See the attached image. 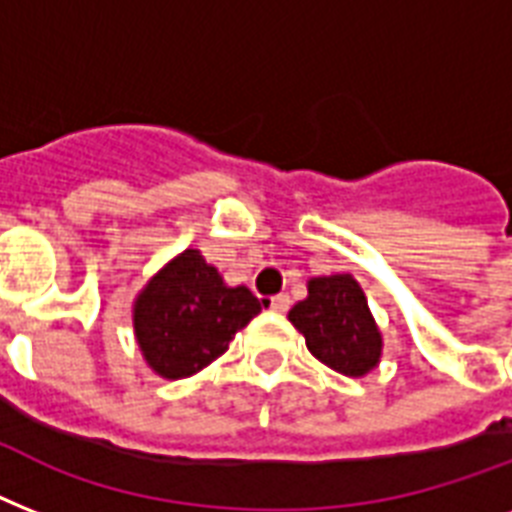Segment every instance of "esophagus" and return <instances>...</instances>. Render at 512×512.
I'll list each match as a JSON object with an SVG mask.
<instances>
[{
  "label": "esophagus",
  "instance_id": "esophagus-1",
  "mask_svg": "<svg viewBox=\"0 0 512 512\" xmlns=\"http://www.w3.org/2000/svg\"><path fill=\"white\" fill-rule=\"evenodd\" d=\"M289 305H292V300H289V295H276L271 297V311L276 313H287Z\"/></svg>",
  "mask_w": 512,
  "mask_h": 512
}]
</instances>
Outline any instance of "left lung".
<instances>
[{
	"mask_svg": "<svg viewBox=\"0 0 512 512\" xmlns=\"http://www.w3.org/2000/svg\"><path fill=\"white\" fill-rule=\"evenodd\" d=\"M289 321L313 356L335 372L361 377L380 361V329L353 276L311 279L308 297L289 311Z\"/></svg>",
	"mask_w": 512,
	"mask_h": 512,
	"instance_id": "obj_1",
	"label": "left lung"
}]
</instances>
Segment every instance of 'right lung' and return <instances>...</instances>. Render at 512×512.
Listing matches in <instances>:
<instances>
[{
  "mask_svg": "<svg viewBox=\"0 0 512 512\" xmlns=\"http://www.w3.org/2000/svg\"><path fill=\"white\" fill-rule=\"evenodd\" d=\"M263 303L247 287H225L217 268L185 249L135 303V335L156 374L180 380L201 372L228 350Z\"/></svg>",
  "mask_w": 512,
  "mask_h": 512,
  "instance_id": "add662e5",
  "label": "right lung"
}]
</instances>
